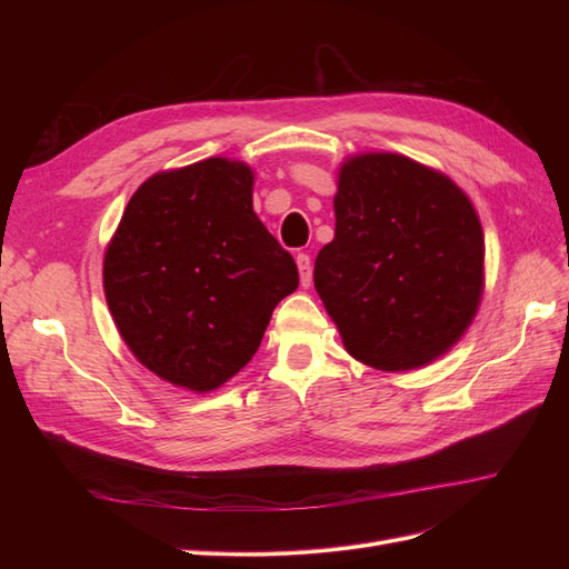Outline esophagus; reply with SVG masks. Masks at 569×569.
Returning a JSON list of instances; mask_svg holds the SVG:
<instances>
[{
	"mask_svg": "<svg viewBox=\"0 0 569 569\" xmlns=\"http://www.w3.org/2000/svg\"><path fill=\"white\" fill-rule=\"evenodd\" d=\"M297 266H299V278H301V287H311V282H313L311 256H308V253H299V256H297Z\"/></svg>",
	"mask_w": 569,
	"mask_h": 569,
	"instance_id": "34e87169",
	"label": "esophagus"
}]
</instances>
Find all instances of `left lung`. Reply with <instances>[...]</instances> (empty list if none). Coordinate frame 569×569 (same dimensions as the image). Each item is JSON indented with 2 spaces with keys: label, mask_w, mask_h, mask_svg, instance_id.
<instances>
[{
  "label": "left lung",
  "mask_w": 569,
  "mask_h": 569,
  "mask_svg": "<svg viewBox=\"0 0 569 569\" xmlns=\"http://www.w3.org/2000/svg\"><path fill=\"white\" fill-rule=\"evenodd\" d=\"M335 218L313 282L347 351L385 372L449 351L485 291V232L462 189L401 153H360L339 168Z\"/></svg>",
  "instance_id": "1"
}]
</instances>
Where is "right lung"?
<instances>
[{
  "mask_svg": "<svg viewBox=\"0 0 569 569\" xmlns=\"http://www.w3.org/2000/svg\"><path fill=\"white\" fill-rule=\"evenodd\" d=\"M251 187L247 163L220 157L163 170L132 194L107 247L118 332L176 387L203 393L228 382L299 287L295 258L253 213Z\"/></svg>",
  "mask_w": 569,
  "mask_h": 569,
  "instance_id": "1",
  "label": "right lung"
}]
</instances>
